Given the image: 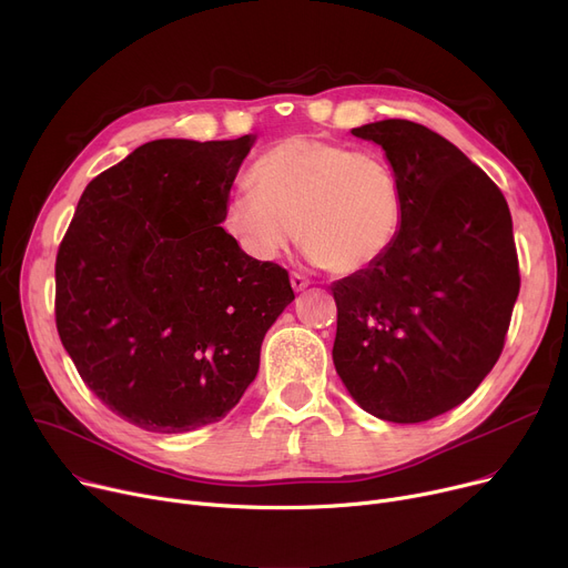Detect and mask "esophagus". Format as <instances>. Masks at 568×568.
Returning <instances> with one entry per match:
<instances>
[{
    "mask_svg": "<svg viewBox=\"0 0 568 568\" xmlns=\"http://www.w3.org/2000/svg\"><path fill=\"white\" fill-rule=\"evenodd\" d=\"M290 283H292L294 292H302V290H306L311 285V281L304 274H296V272L290 274Z\"/></svg>",
    "mask_w": 568,
    "mask_h": 568,
    "instance_id": "obj_1",
    "label": "esophagus"
}]
</instances>
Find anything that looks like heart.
Masks as SVG:
<instances>
[{
  "label": "heart",
  "instance_id": "obj_1",
  "mask_svg": "<svg viewBox=\"0 0 568 568\" xmlns=\"http://www.w3.org/2000/svg\"><path fill=\"white\" fill-rule=\"evenodd\" d=\"M251 193L227 202L223 230L257 262L278 260L300 239L332 274H356L392 251L405 202L394 165L317 138L274 144L248 172Z\"/></svg>",
  "mask_w": 568,
  "mask_h": 568
}]
</instances>
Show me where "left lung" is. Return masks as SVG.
<instances>
[{
	"label": "left lung",
	"mask_w": 568,
	"mask_h": 568,
	"mask_svg": "<svg viewBox=\"0 0 568 568\" xmlns=\"http://www.w3.org/2000/svg\"><path fill=\"white\" fill-rule=\"evenodd\" d=\"M352 135L398 174L405 216L392 251L332 285L334 366L354 403L422 424L467 400L497 364L520 290L509 204L456 144L407 119Z\"/></svg>",
	"instance_id": "obj_1"
}]
</instances>
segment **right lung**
Here are the masks:
<instances>
[{
    "mask_svg": "<svg viewBox=\"0 0 568 568\" xmlns=\"http://www.w3.org/2000/svg\"><path fill=\"white\" fill-rule=\"evenodd\" d=\"M255 135L154 140L89 182L54 264L57 332L103 405L152 433L221 422L294 292L221 227Z\"/></svg>",
    "mask_w": 568,
    "mask_h": 568,
    "instance_id": "right-lung-1",
    "label": "right lung"
}]
</instances>
